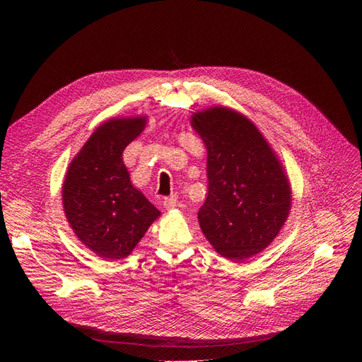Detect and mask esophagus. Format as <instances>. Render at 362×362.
I'll use <instances>...</instances> for the list:
<instances>
[{"mask_svg": "<svg viewBox=\"0 0 362 362\" xmlns=\"http://www.w3.org/2000/svg\"><path fill=\"white\" fill-rule=\"evenodd\" d=\"M178 201H177V196H169V198H164L163 201V206L166 208V210H173L175 206H177Z\"/></svg>", "mask_w": 362, "mask_h": 362, "instance_id": "34e87169", "label": "esophagus"}]
</instances>
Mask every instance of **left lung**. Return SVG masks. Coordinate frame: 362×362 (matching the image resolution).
I'll return each mask as SVG.
<instances>
[{
  "label": "left lung",
  "instance_id": "left-lung-1",
  "mask_svg": "<svg viewBox=\"0 0 362 362\" xmlns=\"http://www.w3.org/2000/svg\"><path fill=\"white\" fill-rule=\"evenodd\" d=\"M190 124L206 148L208 194L198 213L217 254L240 262L259 254L286 223L290 182L258 128L242 113L211 107Z\"/></svg>",
  "mask_w": 362,
  "mask_h": 362
}]
</instances>
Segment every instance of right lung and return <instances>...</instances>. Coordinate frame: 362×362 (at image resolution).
I'll use <instances>...</instances> for the list:
<instances>
[{"label":"right lung","mask_w":362,"mask_h":362,"mask_svg":"<svg viewBox=\"0 0 362 362\" xmlns=\"http://www.w3.org/2000/svg\"><path fill=\"white\" fill-rule=\"evenodd\" d=\"M146 116L104 122L71 161L62 199L80 242L104 259L128 257L160 216L129 180L124 149L140 136Z\"/></svg>","instance_id":"1"}]
</instances>
